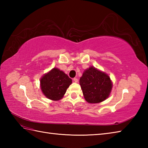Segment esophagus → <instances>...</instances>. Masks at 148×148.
Returning <instances> with one entry per match:
<instances>
[{"instance_id":"1","label":"esophagus","mask_w":148,"mask_h":148,"mask_svg":"<svg viewBox=\"0 0 148 148\" xmlns=\"http://www.w3.org/2000/svg\"><path fill=\"white\" fill-rule=\"evenodd\" d=\"M73 81H74L75 83H77V81H78V79H77V78H76V77H74V79H73Z\"/></svg>"}]
</instances>
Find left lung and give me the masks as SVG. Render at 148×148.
I'll return each mask as SVG.
<instances>
[{"mask_svg":"<svg viewBox=\"0 0 148 148\" xmlns=\"http://www.w3.org/2000/svg\"><path fill=\"white\" fill-rule=\"evenodd\" d=\"M79 84L84 99L89 103H99L105 100L112 88L110 77L93 67L83 72Z\"/></svg>","mask_w":148,"mask_h":148,"instance_id":"left-lung-1","label":"left lung"}]
</instances>
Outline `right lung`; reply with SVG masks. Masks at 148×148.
I'll list each match as a JSON object with an SVG mask.
<instances>
[{
    "label": "right lung",
    "instance_id": "add662e5",
    "mask_svg": "<svg viewBox=\"0 0 148 148\" xmlns=\"http://www.w3.org/2000/svg\"><path fill=\"white\" fill-rule=\"evenodd\" d=\"M72 83V79L64 72L53 68L40 79V88L45 95L53 100H58L64 95Z\"/></svg>",
    "mask_w": 148,
    "mask_h": 148
}]
</instances>
